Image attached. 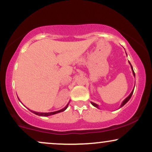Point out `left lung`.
<instances>
[{
	"instance_id": "left-lung-1",
	"label": "left lung",
	"mask_w": 152,
	"mask_h": 152,
	"mask_svg": "<svg viewBox=\"0 0 152 152\" xmlns=\"http://www.w3.org/2000/svg\"><path fill=\"white\" fill-rule=\"evenodd\" d=\"M129 64L131 65V68H132V73H133V75L134 76H135V74H134V70H133V67H132V64H130V62L129 61ZM134 89L132 90V91L131 92V94H129V95L128 96L126 97V99H124V100L123 101V102H122V103H121V106H120V108H121L122 106H124L125 104H126L127 102H129V99H131V97H132V94H133V92H134ZM91 104H92V105H93L94 106H95V107H96V108H98V109H99V105L98 104H95V103H94V102H91Z\"/></svg>"
}]
</instances>
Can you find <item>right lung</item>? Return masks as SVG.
<instances>
[{
    "instance_id": "1",
    "label": "right lung",
    "mask_w": 152,
    "mask_h": 152,
    "mask_svg": "<svg viewBox=\"0 0 152 152\" xmlns=\"http://www.w3.org/2000/svg\"><path fill=\"white\" fill-rule=\"evenodd\" d=\"M20 101V100H19ZM69 104L66 105L65 107L64 108V109H61V110H58V111H53V112H48V113H41V112H36V111H31V110L29 109L30 111H31V112H33L34 114L38 115V116H51V115H53V114H58V113H60V112H62V111H65V110L67 109L68 106H69Z\"/></svg>"
}]
</instances>
